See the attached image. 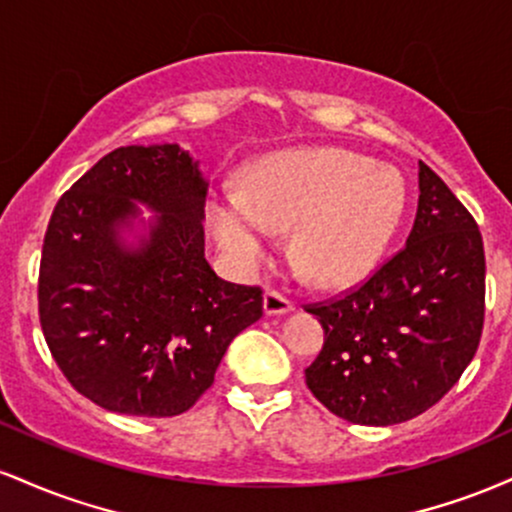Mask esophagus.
<instances>
[{"mask_svg": "<svg viewBox=\"0 0 512 512\" xmlns=\"http://www.w3.org/2000/svg\"><path fill=\"white\" fill-rule=\"evenodd\" d=\"M293 310V301L286 296H281L279 291H267L264 293V313L267 315H284Z\"/></svg>", "mask_w": 512, "mask_h": 512, "instance_id": "1", "label": "esophagus"}]
</instances>
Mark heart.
<instances>
[{
	"label": "heart",
	"instance_id": "obj_1",
	"mask_svg": "<svg viewBox=\"0 0 512 512\" xmlns=\"http://www.w3.org/2000/svg\"><path fill=\"white\" fill-rule=\"evenodd\" d=\"M404 209L395 170L342 149H308L257 163L240 195L216 199L209 223L238 267L264 257L269 233L293 231L291 262L320 289L366 276Z\"/></svg>",
	"mask_w": 512,
	"mask_h": 512
}]
</instances>
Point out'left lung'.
Here are the masks:
<instances>
[{"instance_id":"1","label":"left lung","mask_w":512,"mask_h":512,"mask_svg":"<svg viewBox=\"0 0 512 512\" xmlns=\"http://www.w3.org/2000/svg\"><path fill=\"white\" fill-rule=\"evenodd\" d=\"M419 190L402 250L339 298L303 305L325 330L305 385L351 424L392 426L424 414L460 380L484 330L477 221L424 161Z\"/></svg>"}]
</instances>
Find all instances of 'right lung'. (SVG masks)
Masks as SVG:
<instances>
[{
	"label": "right lung",
	"instance_id": "1",
	"mask_svg": "<svg viewBox=\"0 0 512 512\" xmlns=\"http://www.w3.org/2000/svg\"><path fill=\"white\" fill-rule=\"evenodd\" d=\"M162 214L137 251L116 226ZM207 182L178 144L120 146L60 197L43 240L38 315L64 378L98 407L178 416L214 383L233 337L262 317L260 286L204 260Z\"/></svg>",
	"mask_w": 512,
	"mask_h": 512
}]
</instances>
